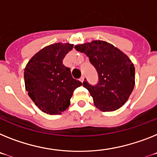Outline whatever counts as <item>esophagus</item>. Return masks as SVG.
I'll return each mask as SVG.
<instances>
[{
	"label": "esophagus",
	"instance_id": "34e87169",
	"mask_svg": "<svg viewBox=\"0 0 157 157\" xmlns=\"http://www.w3.org/2000/svg\"><path fill=\"white\" fill-rule=\"evenodd\" d=\"M80 81H81V82H84V81H85V76H81V78H80Z\"/></svg>",
	"mask_w": 157,
	"mask_h": 157
}]
</instances>
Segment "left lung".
Here are the masks:
<instances>
[{
    "label": "left lung",
    "instance_id": "1",
    "mask_svg": "<svg viewBox=\"0 0 157 157\" xmlns=\"http://www.w3.org/2000/svg\"><path fill=\"white\" fill-rule=\"evenodd\" d=\"M76 50L89 56L98 73L97 85L83 82L96 107L103 112L115 111L124 105L135 85V67L127 55L103 40L77 44Z\"/></svg>",
    "mask_w": 157,
    "mask_h": 157
}]
</instances>
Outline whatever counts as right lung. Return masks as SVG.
I'll return each instance as SVG.
<instances>
[{"label": "right lung", "mask_w": 157, "mask_h": 157, "mask_svg": "<svg viewBox=\"0 0 157 157\" xmlns=\"http://www.w3.org/2000/svg\"><path fill=\"white\" fill-rule=\"evenodd\" d=\"M72 44H50L34 55L24 72L25 89L32 101L42 112L55 115L70 105L73 91L82 83L72 78L63 59L72 49Z\"/></svg>", "instance_id": "obj_1"}]
</instances>
